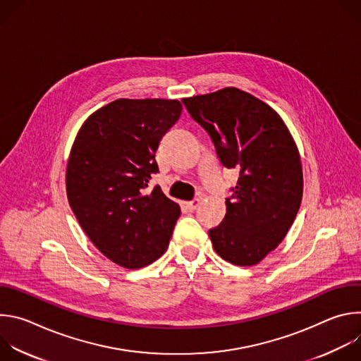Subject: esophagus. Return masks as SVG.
I'll list each match as a JSON object with an SVG mask.
<instances>
[{
	"instance_id": "esophagus-1",
	"label": "esophagus",
	"mask_w": 361,
	"mask_h": 361,
	"mask_svg": "<svg viewBox=\"0 0 361 361\" xmlns=\"http://www.w3.org/2000/svg\"><path fill=\"white\" fill-rule=\"evenodd\" d=\"M200 202H201L200 198H194V200L185 202V209H187L188 212H194V210L198 207V205H200Z\"/></svg>"
}]
</instances>
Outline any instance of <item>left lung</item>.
Instances as JSON below:
<instances>
[{
  "label": "left lung",
  "mask_w": 361,
  "mask_h": 361,
  "mask_svg": "<svg viewBox=\"0 0 361 361\" xmlns=\"http://www.w3.org/2000/svg\"><path fill=\"white\" fill-rule=\"evenodd\" d=\"M205 130L221 164L240 171L226 217L212 228L216 252L234 266L259 264L288 233L302 198L297 144L283 118L264 101L227 87L183 98Z\"/></svg>",
  "instance_id": "8db88e82"
}]
</instances>
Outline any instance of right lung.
Masks as SVG:
<instances>
[{"instance_id": "add662e5", "label": "right lung", "mask_w": 361, "mask_h": 361, "mask_svg": "<svg viewBox=\"0 0 361 361\" xmlns=\"http://www.w3.org/2000/svg\"><path fill=\"white\" fill-rule=\"evenodd\" d=\"M181 111L178 99L118 98L84 121L71 147L70 207L91 243L124 269L160 259L180 217V205L149 180L160 140Z\"/></svg>"}]
</instances>
